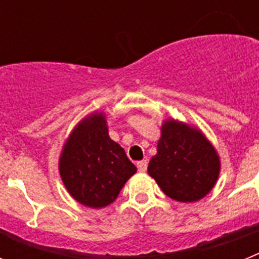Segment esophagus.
<instances>
[{"label": "esophagus", "mask_w": 259, "mask_h": 259, "mask_svg": "<svg viewBox=\"0 0 259 259\" xmlns=\"http://www.w3.org/2000/svg\"><path fill=\"white\" fill-rule=\"evenodd\" d=\"M137 168L140 172H145L146 168H148V161H139L137 162Z\"/></svg>", "instance_id": "esophagus-1"}]
</instances>
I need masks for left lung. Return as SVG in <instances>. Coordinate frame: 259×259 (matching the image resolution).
Instances as JSON below:
<instances>
[{"label":"left lung","instance_id":"obj_1","mask_svg":"<svg viewBox=\"0 0 259 259\" xmlns=\"http://www.w3.org/2000/svg\"><path fill=\"white\" fill-rule=\"evenodd\" d=\"M148 172L170 198L193 202L214 187L219 175V158L201 132L167 120Z\"/></svg>","mask_w":259,"mask_h":259}]
</instances>
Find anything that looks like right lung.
<instances>
[{
  "mask_svg": "<svg viewBox=\"0 0 259 259\" xmlns=\"http://www.w3.org/2000/svg\"><path fill=\"white\" fill-rule=\"evenodd\" d=\"M59 172L68 193L89 207H104L118 197L136 166L124 149L109 137L105 116L95 114L68 137Z\"/></svg>",
  "mask_w": 259,
  "mask_h": 259,
  "instance_id": "right-lung-1",
  "label": "right lung"
}]
</instances>
